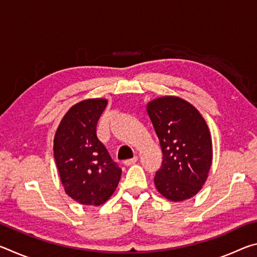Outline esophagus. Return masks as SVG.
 Returning a JSON list of instances; mask_svg holds the SVG:
<instances>
[{"mask_svg":"<svg viewBox=\"0 0 257 257\" xmlns=\"http://www.w3.org/2000/svg\"><path fill=\"white\" fill-rule=\"evenodd\" d=\"M137 160H138L137 156H135V158H133V159L125 160V161H124V164H125V165H133V164H135V163L137 162Z\"/></svg>","mask_w":257,"mask_h":257,"instance_id":"esophagus-1","label":"esophagus"}]
</instances>
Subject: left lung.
Listing matches in <instances>:
<instances>
[{
  "mask_svg": "<svg viewBox=\"0 0 257 257\" xmlns=\"http://www.w3.org/2000/svg\"><path fill=\"white\" fill-rule=\"evenodd\" d=\"M152 123L163 153L154 184L173 202L196 195L207 179L212 164V139L201 113L190 103L164 96L147 104Z\"/></svg>",
  "mask_w": 257,
  "mask_h": 257,
  "instance_id": "left-lung-1",
  "label": "left lung"
}]
</instances>
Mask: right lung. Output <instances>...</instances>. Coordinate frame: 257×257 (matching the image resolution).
I'll return each mask as SVG.
<instances>
[{
	"label": "right lung",
	"mask_w": 257,
	"mask_h": 257,
	"mask_svg": "<svg viewBox=\"0 0 257 257\" xmlns=\"http://www.w3.org/2000/svg\"><path fill=\"white\" fill-rule=\"evenodd\" d=\"M107 101L85 99L69 110L54 137V159L66 193L84 205L105 203L118 186L121 169L96 135Z\"/></svg>",
	"instance_id": "right-lung-1"
}]
</instances>
